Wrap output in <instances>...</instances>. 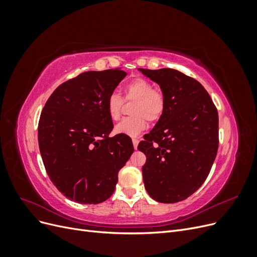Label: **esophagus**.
<instances>
[{"instance_id":"1","label":"esophagus","mask_w":257,"mask_h":257,"mask_svg":"<svg viewBox=\"0 0 257 257\" xmlns=\"http://www.w3.org/2000/svg\"><path fill=\"white\" fill-rule=\"evenodd\" d=\"M138 144H139V142H138V139L134 138V139H133V146H134V149H135V150L137 149V146H138Z\"/></svg>"}]
</instances>
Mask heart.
Returning <instances> with one entry per match:
<instances>
[{
    "mask_svg": "<svg viewBox=\"0 0 257 257\" xmlns=\"http://www.w3.org/2000/svg\"><path fill=\"white\" fill-rule=\"evenodd\" d=\"M125 98L135 99L132 112L134 116L124 118L114 126V133L136 137L147 128V120L158 121L165 109V98L163 93L154 90L153 84L143 78L132 80L125 87ZM122 98L112 93L107 98L106 109L109 118L118 120L122 110Z\"/></svg>",
    "mask_w": 257,
    "mask_h": 257,
    "instance_id": "heart-1",
    "label": "heart"
}]
</instances>
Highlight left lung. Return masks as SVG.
I'll return each instance as SVG.
<instances>
[{
    "label": "left lung",
    "mask_w": 257,
    "mask_h": 257,
    "mask_svg": "<svg viewBox=\"0 0 257 257\" xmlns=\"http://www.w3.org/2000/svg\"><path fill=\"white\" fill-rule=\"evenodd\" d=\"M138 71L160 85L165 98L164 112L138 145L147 158L145 188L154 200L178 203L196 192L211 169L219 147L217 110L203 85L181 72Z\"/></svg>",
    "instance_id": "1"
}]
</instances>
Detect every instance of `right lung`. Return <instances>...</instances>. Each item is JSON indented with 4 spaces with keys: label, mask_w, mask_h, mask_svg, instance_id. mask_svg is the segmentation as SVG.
<instances>
[{
    "label": "right lung",
    "mask_w": 257,
    "mask_h": 257,
    "mask_svg": "<svg viewBox=\"0 0 257 257\" xmlns=\"http://www.w3.org/2000/svg\"><path fill=\"white\" fill-rule=\"evenodd\" d=\"M126 76L121 68L85 72L54 90L38 122V145L50 180L68 199L109 198L119 170L134 152L126 135L109 137L107 98Z\"/></svg>",
    "instance_id": "obj_1"
}]
</instances>
